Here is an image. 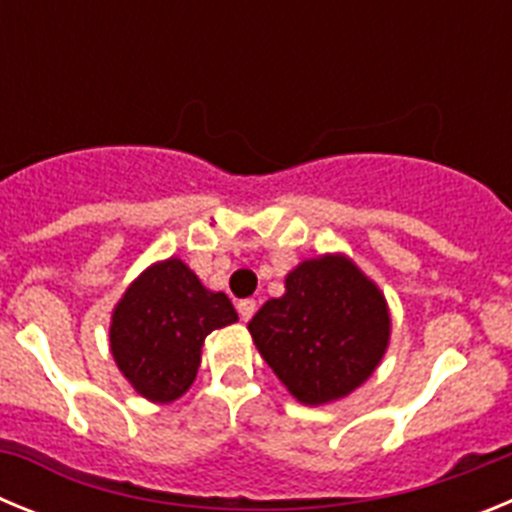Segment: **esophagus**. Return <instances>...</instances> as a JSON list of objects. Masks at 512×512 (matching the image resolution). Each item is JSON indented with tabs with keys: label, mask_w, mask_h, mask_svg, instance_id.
<instances>
[{
	"label": "esophagus",
	"mask_w": 512,
	"mask_h": 512,
	"mask_svg": "<svg viewBox=\"0 0 512 512\" xmlns=\"http://www.w3.org/2000/svg\"><path fill=\"white\" fill-rule=\"evenodd\" d=\"M253 312H256V300H241L238 302V315H241V320H251Z\"/></svg>",
	"instance_id": "esophagus-1"
}]
</instances>
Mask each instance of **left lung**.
Returning a JSON list of instances; mask_svg holds the SVG:
<instances>
[{"label": "left lung", "mask_w": 512, "mask_h": 512, "mask_svg": "<svg viewBox=\"0 0 512 512\" xmlns=\"http://www.w3.org/2000/svg\"><path fill=\"white\" fill-rule=\"evenodd\" d=\"M248 333L289 395L328 405L372 377L392 318L374 279L343 253H323L289 271L284 295L261 305Z\"/></svg>", "instance_id": "obj_1"}]
</instances>
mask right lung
<instances>
[{
	"mask_svg": "<svg viewBox=\"0 0 512 512\" xmlns=\"http://www.w3.org/2000/svg\"><path fill=\"white\" fill-rule=\"evenodd\" d=\"M235 320L228 295L171 256L133 279L112 310V359L140 397L169 405L192 387L205 338Z\"/></svg>",
	"mask_w": 512,
	"mask_h": 512,
	"instance_id": "obj_1",
	"label": "right lung"
}]
</instances>
